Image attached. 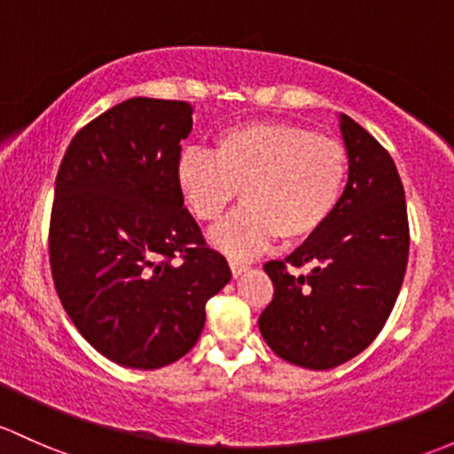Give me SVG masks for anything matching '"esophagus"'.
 <instances>
[{
    "label": "esophagus",
    "instance_id": "esophagus-1",
    "mask_svg": "<svg viewBox=\"0 0 454 454\" xmlns=\"http://www.w3.org/2000/svg\"><path fill=\"white\" fill-rule=\"evenodd\" d=\"M247 270H250V265H247V263H241V261H235V259L231 261V271H232V276H235V278H237V276H241L243 271H247Z\"/></svg>",
    "mask_w": 454,
    "mask_h": 454
}]
</instances>
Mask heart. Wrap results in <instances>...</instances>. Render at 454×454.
Listing matches in <instances>:
<instances>
[{"mask_svg":"<svg viewBox=\"0 0 454 454\" xmlns=\"http://www.w3.org/2000/svg\"><path fill=\"white\" fill-rule=\"evenodd\" d=\"M350 159L333 137L285 121H254L217 135L213 154L187 150L176 187L198 222L215 223L237 191L243 207L215 228L211 241L231 256H252L276 237L313 239L340 208Z\"/></svg>","mask_w":454,"mask_h":454,"instance_id":"b5f03b06","label":"heart"}]
</instances>
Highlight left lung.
Here are the masks:
<instances>
[{
    "label": "left lung",
    "instance_id": "1",
    "mask_svg": "<svg viewBox=\"0 0 454 454\" xmlns=\"http://www.w3.org/2000/svg\"><path fill=\"white\" fill-rule=\"evenodd\" d=\"M340 128L350 159L340 208L287 259L265 263L274 298L261 335L280 359L309 370L346 364L376 340L409 259L407 202L389 152L348 114Z\"/></svg>",
    "mask_w": 454,
    "mask_h": 454
}]
</instances>
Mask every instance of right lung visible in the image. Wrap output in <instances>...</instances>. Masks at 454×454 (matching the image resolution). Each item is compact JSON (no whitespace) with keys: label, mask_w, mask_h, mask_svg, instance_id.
Here are the masks:
<instances>
[{"label":"right lung","mask_w":454,"mask_h":454,"mask_svg":"<svg viewBox=\"0 0 454 454\" xmlns=\"http://www.w3.org/2000/svg\"><path fill=\"white\" fill-rule=\"evenodd\" d=\"M187 102L132 98L67 147L50 219L56 291L80 335L119 365L156 370L202 335L231 267L176 187Z\"/></svg>","instance_id":"right-lung-1"}]
</instances>
